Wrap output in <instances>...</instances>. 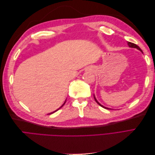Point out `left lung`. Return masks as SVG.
<instances>
[{"label": "left lung", "mask_w": 155, "mask_h": 155, "mask_svg": "<svg viewBox=\"0 0 155 155\" xmlns=\"http://www.w3.org/2000/svg\"><path fill=\"white\" fill-rule=\"evenodd\" d=\"M127 44H128V46H129V47H130V48H137V49H138V50H140V51H141L142 53H143V51H142V50L140 49V48L138 46H137V45H135V44H134V43H130V42H127ZM94 100H95V101H96V103L97 104L99 105H100L101 107H102L103 108H105V109H108V110H111V109H110V108H108V107H105V106H104V105H102L101 104H100L99 102L97 101V100H96V97H95V96H94Z\"/></svg>", "instance_id": "obj_1"}]
</instances>
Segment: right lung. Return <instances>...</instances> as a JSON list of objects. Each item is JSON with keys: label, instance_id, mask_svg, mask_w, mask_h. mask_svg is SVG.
I'll return each instance as SVG.
<instances>
[{"label": "right lung", "instance_id": "1", "mask_svg": "<svg viewBox=\"0 0 155 155\" xmlns=\"http://www.w3.org/2000/svg\"><path fill=\"white\" fill-rule=\"evenodd\" d=\"M66 100H65V101L64 102V104H63V105H62L61 106V107H60L59 108V109H57V110H55V111H54V112H50V113H49L48 114H53V113H54V112H56V111H58V110L59 109H61V107H63V105H64V104H65V103H66Z\"/></svg>", "mask_w": 155, "mask_h": 155}]
</instances>
